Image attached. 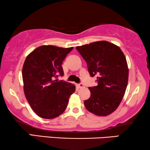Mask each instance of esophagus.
Wrapping results in <instances>:
<instances>
[{"instance_id": "1", "label": "esophagus", "mask_w": 150, "mask_h": 150, "mask_svg": "<svg viewBox=\"0 0 150 150\" xmlns=\"http://www.w3.org/2000/svg\"><path fill=\"white\" fill-rule=\"evenodd\" d=\"M77 87L79 88H83L84 87V85L83 83H80V84H78L77 85Z\"/></svg>"}]
</instances>
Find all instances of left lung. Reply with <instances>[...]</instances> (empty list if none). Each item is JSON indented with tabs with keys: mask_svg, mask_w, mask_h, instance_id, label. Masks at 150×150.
Returning <instances> with one entry per match:
<instances>
[{
	"mask_svg": "<svg viewBox=\"0 0 150 150\" xmlns=\"http://www.w3.org/2000/svg\"><path fill=\"white\" fill-rule=\"evenodd\" d=\"M87 62L91 76L97 75L98 85L89 87L90 98L84 101L87 109L98 116H107L118 108L126 92L128 67L120 48L107 41L76 47Z\"/></svg>",
	"mask_w": 150,
	"mask_h": 150,
	"instance_id": "1",
	"label": "left lung"
}]
</instances>
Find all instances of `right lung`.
Wrapping results in <instances>:
<instances>
[{"instance_id": "1", "label": "right lung", "mask_w": 150, "mask_h": 150, "mask_svg": "<svg viewBox=\"0 0 150 150\" xmlns=\"http://www.w3.org/2000/svg\"><path fill=\"white\" fill-rule=\"evenodd\" d=\"M72 49L44 45L26 57L22 67L24 95L40 117L51 120L62 114L74 93V84L56 79L63 75L61 65Z\"/></svg>"}]
</instances>
